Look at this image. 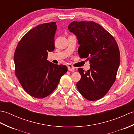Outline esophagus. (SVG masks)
Segmentation results:
<instances>
[{
    "label": "esophagus",
    "instance_id": "esophagus-1",
    "mask_svg": "<svg viewBox=\"0 0 134 134\" xmlns=\"http://www.w3.org/2000/svg\"><path fill=\"white\" fill-rule=\"evenodd\" d=\"M68 70H69L70 71H74L75 70V68L71 64H70L69 65V66H68Z\"/></svg>",
    "mask_w": 134,
    "mask_h": 134
}]
</instances>
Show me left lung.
I'll return each instance as SVG.
<instances>
[{
  "mask_svg": "<svg viewBox=\"0 0 134 134\" xmlns=\"http://www.w3.org/2000/svg\"><path fill=\"white\" fill-rule=\"evenodd\" d=\"M68 29L77 37L79 57L86 58L90 65L87 71L78 69L81 78L76 87L87 100H98L108 92L116 80L120 62L117 42L94 22L74 21Z\"/></svg>",
  "mask_w": 134,
  "mask_h": 134,
  "instance_id": "8db88e82",
  "label": "left lung"
}]
</instances>
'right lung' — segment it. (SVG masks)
I'll return each instance as SVG.
<instances>
[{
    "instance_id": "1",
    "label": "right lung",
    "mask_w": 134,
    "mask_h": 134,
    "mask_svg": "<svg viewBox=\"0 0 134 134\" xmlns=\"http://www.w3.org/2000/svg\"><path fill=\"white\" fill-rule=\"evenodd\" d=\"M56 22L39 25L22 37L14 56L15 74L28 94L43 98L51 94L67 71L64 65L47 60L48 52L55 49Z\"/></svg>"
}]
</instances>
